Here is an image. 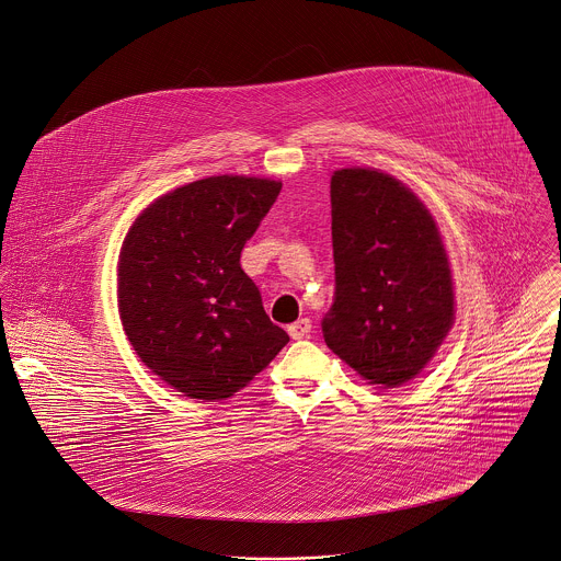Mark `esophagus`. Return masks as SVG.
Here are the masks:
<instances>
[{
	"label": "esophagus",
	"instance_id": "obj_1",
	"mask_svg": "<svg viewBox=\"0 0 561 561\" xmlns=\"http://www.w3.org/2000/svg\"><path fill=\"white\" fill-rule=\"evenodd\" d=\"M287 331H289V335H291L294 341L307 339L309 331H311V320H309V318H298L296 322H291V324L287 327Z\"/></svg>",
	"mask_w": 561,
	"mask_h": 561
}]
</instances>
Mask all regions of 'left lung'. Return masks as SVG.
<instances>
[{
    "mask_svg": "<svg viewBox=\"0 0 561 561\" xmlns=\"http://www.w3.org/2000/svg\"><path fill=\"white\" fill-rule=\"evenodd\" d=\"M333 305L327 347L369 385L400 387L435 356L454 324V280L424 203L371 168L331 174Z\"/></svg>",
    "mask_w": 561,
    "mask_h": 561,
    "instance_id": "obj_1",
    "label": "left lung"
}]
</instances>
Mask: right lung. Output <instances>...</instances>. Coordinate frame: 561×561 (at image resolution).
Returning <instances> with one entry per match:
<instances>
[{"instance_id": "add662e5", "label": "right lung", "mask_w": 561, "mask_h": 561, "mask_svg": "<svg viewBox=\"0 0 561 561\" xmlns=\"http://www.w3.org/2000/svg\"><path fill=\"white\" fill-rule=\"evenodd\" d=\"M283 183L207 176L150 203L119 256L122 324L141 363L187 398L234 396L289 343L241 252Z\"/></svg>"}]
</instances>
